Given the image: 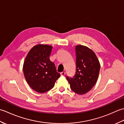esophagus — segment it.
<instances>
[{"instance_id":"obj_1","label":"esophagus","mask_w":124,"mask_h":124,"mask_svg":"<svg viewBox=\"0 0 124 124\" xmlns=\"http://www.w3.org/2000/svg\"><path fill=\"white\" fill-rule=\"evenodd\" d=\"M65 74H66L65 72H62L60 73V74H61L62 76H64V75H65Z\"/></svg>"}]
</instances>
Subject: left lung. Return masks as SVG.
Here are the masks:
<instances>
[{
  "label": "left lung",
  "instance_id": "left-lung-1",
  "mask_svg": "<svg viewBox=\"0 0 124 124\" xmlns=\"http://www.w3.org/2000/svg\"><path fill=\"white\" fill-rule=\"evenodd\" d=\"M76 51V72L72 78L66 77L74 93L82 95L94 86L99 75L100 64L95 53L87 46L79 45Z\"/></svg>",
  "mask_w": 124,
  "mask_h": 124
}]
</instances>
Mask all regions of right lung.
<instances>
[{
    "instance_id": "1",
    "label": "right lung",
    "mask_w": 124,
    "mask_h": 124,
    "mask_svg": "<svg viewBox=\"0 0 124 124\" xmlns=\"http://www.w3.org/2000/svg\"><path fill=\"white\" fill-rule=\"evenodd\" d=\"M52 46L39 44L30 50L25 58L23 70L27 83L34 90L44 93L51 89L60 77L50 60Z\"/></svg>"
}]
</instances>
